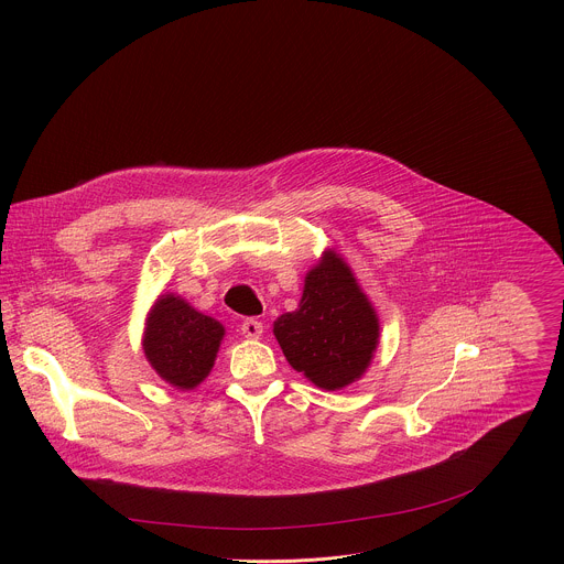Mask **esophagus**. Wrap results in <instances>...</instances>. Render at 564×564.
I'll return each mask as SVG.
<instances>
[{
	"mask_svg": "<svg viewBox=\"0 0 564 564\" xmlns=\"http://www.w3.org/2000/svg\"><path fill=\"white\" fill-rule=\"evenodd\" d=\"M241 334H243V338L259 339L263 334V323H259L257 318H246L241 323Z\"/></svg>",
	"mask_w": 564,
	"mask_h": 564,
	"instance_id": "esophagus-1",
	"label": "esophagus"
}]
</instances>
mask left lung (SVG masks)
Here are the masks:
<instances>
[{
	"label": "left lung",
	"mask_w": 564,
	"mask_h": 564,
	"mask_svg": "<svg viewBox=\"0 0 564 564\" xmlns=\"http://www.w3.org/2000/svg\"><path fill=\"white\" fill-rule=\"evenodd\" d=\"M285 359L323 390H341L370 366L379 318L346 261L334 250L307 272L296 312L274 323Z\"/></svg>",
	"instance_id": "obj_1"
}]
</instances>
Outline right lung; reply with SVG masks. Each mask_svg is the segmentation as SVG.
<instances>
[{"label": "right lung", "mask_w": 564, "mask_h": 564, "mask_svg": "<svg viewBox=\"0 0 564 564\" xmlns=\"http://www.w3.org/2000/svg\"><path fill=\"white\" fill-rule=\"evenodd\" d=\"M225 327L196 312L187 301L163 294L152 305L143 352L156 375L178 390H194L212 372Z\"/></svg>", "instance_id": "add662e5"}]
</instances>
